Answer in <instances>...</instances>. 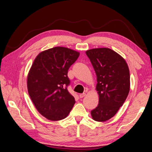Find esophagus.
Returning a JSON list of instances; mask_svg holds the SVG:
<instances>
[{"label":"esophagus","instance_id":"1","mask_svg":"<svg viewBox=\"0 0 152 152\" xmlns=\"http://www.w3.org/2000/svg\"><path fill=\"white\" fill-rule=\"evenodd\" d=\"M86 94L85 93H83V94H81L80 95H79V97H80L81 98H83V97H85V96H86Z\"/></svg>","mask_w":152,"mask_h":152}]
</instances>
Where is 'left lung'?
<instances>
[{
    "instance_id": "8db88e82",
    "label": "left lung",
    "mask_w": 152,
    "mask_h": 152,
    "mask_svg": "<svg viewBox=\"0 0 152 152\" xmlns=\"http://www.w3.org/2000/svg\"><path fill=\"white\" fill-rule=\"evenodd\" d=\"M97 77L98 106L91 111L94 121L104 122L115 115L125 102L130 90V73L125 60L108 48L86 52Z\"/></svg>"
}]
</instances>
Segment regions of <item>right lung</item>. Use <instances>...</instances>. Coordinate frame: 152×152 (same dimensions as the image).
Instances as JSON below:
<instances>
[{
    "label": "right lung",
    "mask_w": 152,
    "mask_h": 152,
    "mask_svg": "<svg viewBox=\"0 0 152 152\" xmlns=\"http://www.w3.org/2000/svg\"><path fill=\"white\" fill-rule=\"evenodd\" d=\"M79 53L65 47H54L36 57L27 75V91L39 114L50 121L65 118L75 100L66 87L67 73Z\"/></svg>",
    "instance_id": "right-lung-1"
}]
</instances>
